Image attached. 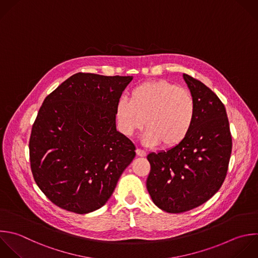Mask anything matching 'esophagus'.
<instances>
[{
    "mask_svg": "<svg viewBox=\"0 0 258 258\" xmlns=\"http://www.w3.org/2000/svg\"><path fill=\"white\" fill-rule=\"evenodd\" d=\"M136 154H137V156L143 157V156H145V155H146V152H145L144 150L140 149V148H137V149H136Z\"/></svg>",
    "mask_w": 258,
    "mask_h": 258,
    "instance_id": "obj_1",
    "label": "esophagus"
}]
</instances>
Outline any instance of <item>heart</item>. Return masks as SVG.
Segmentation results:
<instances>
[{
	"label": "heart",
	"instance_id": "1",
	"mask_svg": "<svg viewBox=\"0 0 258 258\" xmlns=\"http://www.w3.org/2000/svg\"><path fill=\"white\" fill-rule=\"evenodd\" d=\"M116 117L124 135L131 136L144 124L145 144L161 143L169 148L188 135L196 118V103L189 92L169 82H147L134 88L129 100H119Z\"/></svg>",
	"mask_w": 258,
	"mask_h": 258
}]
</instances>
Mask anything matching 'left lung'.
<instances>
[{
  "label": "left lung",
  "mask_w": 258,
  "mask_h": 258,
  "mask_svg": "<svg viewBox=\"0 0 258 258\" xmlns=\"http://www.w3.org/2000/svg\"><path fill=\"white\" fill-rule=\"evenodd\" d=\"M196 103V118L185 139L176 146L147 155V190L167 213L201 206L221 187L227 174L232 137L225 106L202 82L183 74Z\"/></svg>",
  "instance_id": "1"
}]
</instances>
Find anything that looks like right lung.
I'll return each instance as SVG.
<instances>
[{"mask_svg": "<svg viewBox=\"0 0 258 258\" xmlns=\"http://www.w3.org/2000/svg\"><path fill=\"white\" fill-rule=\"evenodd\" d=\"M132 79L79 73L45 98L32 126L30 165L57 207L100 209L134 159V144L116 129L117 104Z\"/></svg>", "mask_w": 258, "mask_h": 258, "instance_id": "obj_1", "label": "right lung"}]
</instances>
